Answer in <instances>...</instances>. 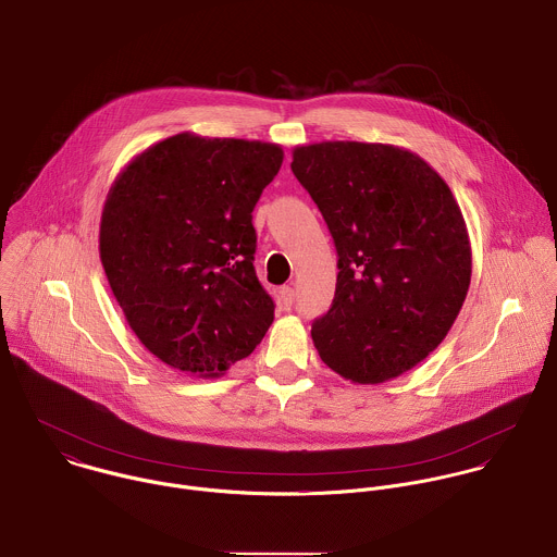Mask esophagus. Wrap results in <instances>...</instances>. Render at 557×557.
I'll use <instances>...</instances> for the list:
<instances>
[{
  "label": "esophagus",
  "instance_id": "34e87169",
  "mask_svg": "<svg viewBox=\"0 0 557 557\" xmlns=\"http://www.w3.org/2000/svg\"><path fill=\"white\" fill-rule=\"evenodd\" d=\"M292 302H294V289H292V287H281V289H278V307L285 309V311H289Z\"/></svg>",
  "mask_w": 557,
  "mask_h": 557
}]
</instances>
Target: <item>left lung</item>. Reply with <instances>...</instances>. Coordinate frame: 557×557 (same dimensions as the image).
Here are the masks:
<instances>
[{
    "label": "left lung",
    "instance_id": "obj_1",
    "mask_svg": "<svg viewBox=\"0 0 557 557\" xmlns=\"http://www.w3.org/2000/svg\"><path fill=\"white\" fill-rule=\"evenodd\" d=\"M292 158L339 255L333 307L311 329L320 359L355 384L412 370L447 337L469 292L458 200L404 147L329 140Z\"/></svg>",
    "mask_w": 557,
    "mask_h": 557
}]
</instances>
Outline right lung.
I'll return each instance as SVG.
<instances>
[{
	"label": "right lung",
	"mask_w": 557,
	"mask_h": 557,
	"mask_svg": "<svg viewBox=\"0 0 557 557\" xmlns=\"http://www.w3.org/2000/svg\"><path fill=\"white\" fill-rule=\"evenodd\" d=\"M281 164V145L184 132L116 175L99 257L129 329L162 363L218 377L274 322L252 265V209Z\"/></svg>",
	"instance_id": "add662e5"
}]
</instances>
